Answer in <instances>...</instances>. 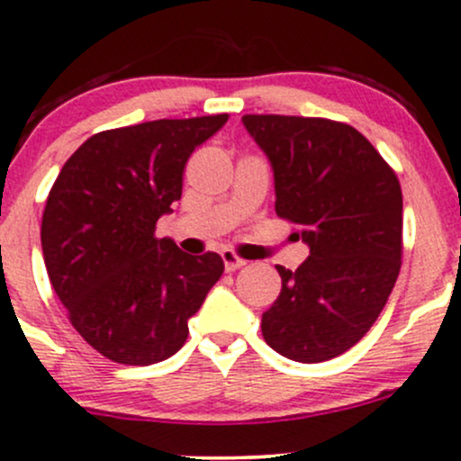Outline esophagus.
<instances>
[{"label":"esophagus","mask_w":461,"mask_h":461,"mask_svg":"<svg viewBox=\"0 0 461 461\" xmlns=\"http://www.w3.org/2000/svg\"><path fill=\"white\" fill-rule=\"evenodd\" d=\"M221 256H222V263H225L227 271H236L247 265V260L240 258V256H236V251H231V249H222Z\"/></svg>","instance_id":"1"}]
</instances>
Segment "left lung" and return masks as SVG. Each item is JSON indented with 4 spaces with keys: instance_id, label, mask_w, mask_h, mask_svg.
Listing matches in <instances>:
<instances>
[{
    "instance_id": "8db88e82",
    "label": "left lung",
    "mask_w": 461,
    "mask_h": 461,
    "mask_svg": "<svg viewBox=\"0 0 461 461\" xmlns=\"http://www.w3.org/2000/svg\"><path fill=\"white\" fill-rule=\"evenodd\" d=\"M274 169L276 214L309 245L263 313L265 342L295 362H324L362 340L402 265L395 172L351 125L316 116L245 114Z\"/></svg>"
}]
</instances>
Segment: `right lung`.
I'll return each instance as SVG.
<instances>
[{
  "mask_svg": "<svg viewBox=\"0 0 461 461\" xmlns=\"http://www.w3.org/2000/svg\"><path fill=\"white\" fill-rule=\"evenodd\" d=\"M227 119H158L95 134L48 194V278L72 327L108 360L148 366L174 356L222 276L214 251L185 254L154 230L181 198L187 158Z\"/></svg>",
  "mask_w": 461,
  "mask_h": 461,
  "instance_id": "right-lung-1",
  "label": "right lung"
}]
</instances>
